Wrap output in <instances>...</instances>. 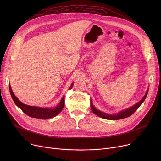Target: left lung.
<instances>
[{
  "label": "left lung",
  "instance_id": "left-lung-1",
  "mask_svg": "<svg viewBox=\"0 0 161 161\" xmlns=\"http://www.w3.org/2000/svg\"><path fill=\"white\" fill-rule=\"evenodd\" d=\"M149 91V88L147 89L146 94L144 97H143V98L140 100L138 103H137L136 104H134V106L124 109V110H122L119 112H118L115 114H108L107 113L101 112L98 109H97L92 103V100H91V108L92 112H93L95 115H98V117L103 118V119H109V120H118V119H124V118H126L128 117H130L137 110V109L140 106V105L143 103V101L145 100L147 95V92Z\"/></svg>",
  "mask_w": 161,
  "mask_h": 161
}]
</instances>
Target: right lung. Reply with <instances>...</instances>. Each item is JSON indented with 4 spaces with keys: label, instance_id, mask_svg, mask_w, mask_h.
Instances as JSON below:
<instances>
[{
    "label": "right lung",
    "instance_id": "right-lung-1",
    "mask_svg": "<svg viewBox=\"0 0 161 161\" xmlns=\"http://www.w3.org/2000/svg\"><path fill=\"white\" fill-rule=\"evenodd\" d=\"M73 84L74 83L71 84V86L69 89H71L72 88ZM9 89H10L11 97L15 105L18 107H19L25 114H26L27 115L31 117L37 118V119H49V118H52L57 115L62 111V109L64 106V96L63 97V98L60 101V103H59V104L56 107L53 108H40L38 106H29V105L23 104L15 96L10 84H9Z\"/></svg>",
    "mask_w": 161,
    "mask_h": 161
}]
</instances>
